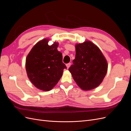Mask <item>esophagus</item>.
Instances as JSON below:
<instances>
[{
	"instance_id": "1",
	"label": "esophagus",
	"mask_w": 131,
	"mask_h": 131,
	"mask_svg": "<svg viewBox=\"0 0 131 131\" xmlns=\"http://www.w3.org/2000/svg\"><path fill=\"white\" fill-rule=\"evenodd\" d=\"M70 64H71V63H67V64H66V66H67V69H69V68L70 66Z\"/></svg>"
}]
</instances>
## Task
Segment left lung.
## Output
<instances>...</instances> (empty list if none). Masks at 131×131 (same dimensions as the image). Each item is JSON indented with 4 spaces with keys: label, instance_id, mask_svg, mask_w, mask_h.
I'll return each mask as SVG.
<instances>
[{
    "label": "left lung",
    "instance_id": "1",
    "mask_svg": "<svg viewBox=\"0 0 131 131\" xmlns=\"http://www.w3.org/2000/svg\"><path fill=\"white\" fill-rule=\"evenodd\" d=\"M75 58L69 71L74 81L85 91L100 85L108 70V63L98 47L90 41L75 45Z\"/></svg>",
    "mask_w": 131,
    "mask_h": 131
}]
</instances>
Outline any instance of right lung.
<instances>
[{"label": "right lung", "mask_w": 131, "mask_h": 131, "mask_svg": "<svg viewBox=\"0 0 131 131\" xmlns=\"http://www.w3.org/2000/svg\"><path fill=\"white\" fill-rule=\"evenodd\" d=\"M49 39L35 44L28 54L26 69L28 77L37 88L49 91L60 80L67 67L62 62V54L57 50L58 43L48 45Z\"/></svg>", "instance_id": "obj_1"}]
</instances>
